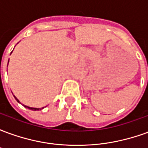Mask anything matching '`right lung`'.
Returning <instances> with one entry per match:
<instances>
[{"mask_svg": "<svg viewBox=\"0 0 148 148\" xmlns=\"http://www.w3.org/2000/svg\"><path fill=\"white\" fill-rule=\"evenodd\" d=\"M14 97H15V99L17 101V102L20 103V101H19V100H18L17 98H16V97H15V96H14ZM24 107H25V108H27V109H31V110H34V111H36V110H39V109H37V108H31V107H28V106H24ZM42 109H43V108H42Z\"/></svg>", "mask_w": 148, "mask_h": 148, "instance_id": "add662e5", "label": "right lung"}]
</instances>
